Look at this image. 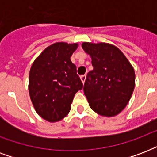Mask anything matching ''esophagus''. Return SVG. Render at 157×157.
Returning <instances> with one entry per match:
<instances>
[{"label": "esophagus", "instance_id": "esophagus-1", "mask_svg": "<svg viewBox=\"0 0 157 157\" xmlns=\"http://www.w3.org/2000/svg\"><path fill=\"white\" fill-rule=\"evenodd\" d=\"M86 75H82V76H81V81H82V83H85V81H86Z\"/></svg>", "mask_w": 157, "mask_h": 157}]
</instances>
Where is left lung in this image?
I'll return each instance as SVG.
<instances>
[{"instance_id": "8db88e82", "label": "left lung", "mask_w": 157, "mask_h": 157, "mask_svg": "<svg viewBox=\"0 0 157 157\" xmlns=\"http://www.w3.org/2000/svg\"><path fill=\"white\" fill-rule=\"evenodd\" d=\"M82 48L90 55L94 67L84 85L90 107L101 116L114 117L131 98L135 84L134 68L114 45L84 42Z\"/></svg>"}]
</instances>
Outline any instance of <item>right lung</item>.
<instances>
[{
	"mask_svg": "<svg viewBox=\"0 0 157 157\" xmlns=\"http://www.w3.org/2000/svg\"><path fill=\"white\" fill-rule=\"evenodd\" d=\"M77 44L54 43L39 55L29 74V94L36 112L50 122L66 117L75 94L83 88L70 57Z\"/></svg>",
	"mask_w": 157,
	"mask_h": 157,
	"instance_id": "right-lung-1",
	"label": "right lung"
}]
</instances>
